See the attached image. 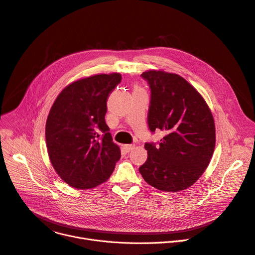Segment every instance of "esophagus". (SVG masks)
<instances>
[{"label":"esophagus","mask_w":255,"mask_h":255,"mask_svg":"<svg viewBox=\"0 0 255 255\" xmlns=\"http://www.w3.org/2000/svg\"><path fill=\"white\" fill-rule=\"evenodd\" d=\"M134 147H135V145H134V144H125V145H124V149H125L127 152H129V151L133 150V149H134Z\"/></svg>","instance_id":"esophagus-1"}]
</instances>
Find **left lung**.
Segmentation results:
<instances>
[{
	"label": "left lung",
	"mask_w": 255,
	"mask_h": 255,
	"mask_svg": "<svg viewBox=\"0 0 255 255\" xmlns=\"http://www.w3.org/2000/svg\"><path fill=\"white\" fill-rule=\"evenodd\" d=\"M150 89L148 128L166 135L158 144L145 142L147 159L139 167L143 179L155 189L179 192L204 173L215 146V126L204 98L176 74H141Z\"/></svg>",
	"instance_id": "1"
}]
</instances>
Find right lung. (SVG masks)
I'll use <instances>...</instances> for the list:
<instances>
[{
	"mask_svg": "<svg viewBox=\"0 0 255 255\" xmlns=\"http://www.w3.org/2000/svg\"><path fill=\"white\" fill-rule=\"evenodd\" d=\"M120 74L78 80L55 99L46 122V144L60 178L76 189H92L109 179L121 151L106 123L107 100Z\"/></svg>",
	"mask_w": 255,
	"mask_h": 255,
	"instance_id": "add662e5",
	"label": "right lung"
}]
</instances>
